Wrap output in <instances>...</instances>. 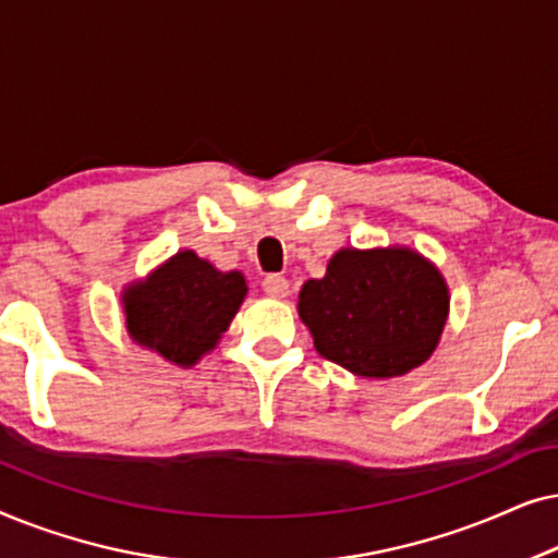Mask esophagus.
Wrapping results in <instances>:
<instances>
[{
    "label": "esophagus",
    "mask_w": 558,
    "mask_h": 558,
    "mask_svg": "<svg viewBox=\"0 0 558 558\" xmlns=\"http://www.w3.org/2000/svg\"><path fill=\"white\" fill-rule=\"evenodd\" d=\"M262 289L269 296H277V300H281V296L289 294V281L281 277V274H269V277H264Z\"/></svg>",
    "instance_id": "1"
}]
</instances>
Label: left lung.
<instances>
[{
  "instance_id": "left-lung-1",
  "label": "left lung",
  "mask_w": 558,
  "mask_h": 558,
  "mask_svg": "<svg viewBox=\"0 0 558 558\" xmlns=\"http://www.w3.org/2000/svg\"><path fill=\"white\" fill-rule=\"evenodd\" d=\"M447 310L441 274L409 248H342L325 277L300 292V317L317 353L365 378L422 365L437 348Z\"/></svg>"
}]
</instances>
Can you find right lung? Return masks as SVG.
<instances>
[{
    "mask_svg": "<svg viewBox=\"0 0 558 558\" xmlns=\"http://www.w3.org/2000/svg\"><path fill=\"white\" fill-rule=\"evenodd\" d=\"M246 296L239 271L223 274L180 251L124 294L129 335L178 365H193L228 330Z\"/></svg>",
    "mask_w": 558,
    "mask_h": 558,
    "instance_id": "1",
    "label": "right lung"
}]
</instances>
